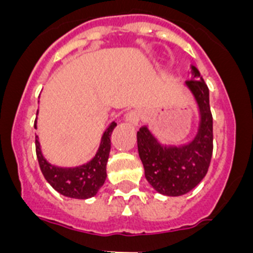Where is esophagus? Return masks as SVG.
<instances>
[{"instance_id": "1", "label": "esophagus", "mask_w": 253, "mask_h": 253, "mask_svg": "<svg viewBox=\"0 0 253 253\" xmlns=\"http://www.w3.org/2000/svg\"><path fill=\"white\" fill-rule=\"evenodd\" d=\"M140 118H142V114H140L139 110H131L125 115V120L131 125L139 124Z\"/></svg>"}]
</instances>
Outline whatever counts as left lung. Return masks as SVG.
I'll list each match as a JSON object with an SVG mask.
<instances>
[{"instance_id":"left-lung-1","label":"left lung","mask_w":253,"mask_h":253,"mask_svg":"<svg viewBox=\"0 0 253 253\" xmlns=\"http://www.w3.org/2000/svg\"><path fill=\"white\" fill-rule=\"evenodd\" d=\"M193 80L185 82L199 107L198 133L182 146L161 144L147 126L137 133L138 153L147 181L157 193L181 196L198 186L207 175L213 154V116L209 105V88L198 68L191 66Z\"/></svg>"}]
</instances>
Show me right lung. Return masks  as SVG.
Here are the masks:
<instances>
[{
	"mask_svg": "<svg viewBox=\"0 0 253 253\" xmlns=\"http://www.w3.org/2000/svg\"><path fill=\"white\" fill-rule=\"evenodd\" d=\"M115 126L116 123L113 122L104 131L95 157L84 165L76 167H59L49 163L44 158L38 135H35V148L40 169L50 186L67 198L88 199L95 196L106 180V163L111 148L110 137Z\"/></svg>",
	"mask_w": 253,
	"mask_h": 253,
	"instance_id": "add662e5",
	"label": "right lung"
}]
</instances>
